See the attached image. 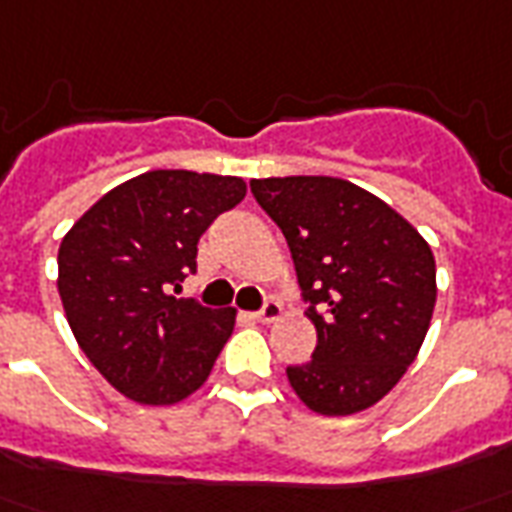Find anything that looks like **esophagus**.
<instances>
[{"instance_id":"1","label":"esophagus","mask_w":512,"mask_h":512,"mask_svg":"<svg viewBox=\"0 0 512 512\" xmlns=\"http://www.w3.org/2000/svg\"><path fill=\"white\" fill-rule=\"evenodd\" d=\"M280 313H282L280 302H277V299H266L263 307H260L257 313H252V318H257V321H277Z\"/></svg>"}]
</instances>
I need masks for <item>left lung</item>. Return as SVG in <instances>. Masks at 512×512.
<instances>
[{
    "label": "left lung",
    "mask_w": 512,
    "mask_h": 512,
    "mask_svg": "<svg viewBox=\"0 0 512 512\" xmlns=\"http://www.w3.org/2000/svg\"><path fill=\"white\" fill-rule=\"evenodd\" d=\"M291 249L316 352L288 366L310 410L349 416L380 402L416 360L435 307V257L382 199L335 177L249 182Z\"/></svg>",
    "instance_id": "obj_1"
}]
</instances>
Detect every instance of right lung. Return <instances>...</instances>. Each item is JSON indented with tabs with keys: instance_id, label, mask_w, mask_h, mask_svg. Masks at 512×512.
I'll return each instance as SVG.
<instances>
[{
	"instance_id": "obj_1",
	"label": "right lung",
	"mask_w": 512,
	"mask_h": 512,
	"mask_svg": "<svg viewBox=\"0 0 512 512\" xmlns=\"http://www.w3.org/2000/svg\"><path fill=\"white\" fill-rule=\"evenodd\" d=\"M246 196L241 177L166 169L113 188L57 252V291L80 349L116 391L174 405L207 380L235 327L232 307L177 299L196 244Z\"/></svg>"
}]
</instances>
